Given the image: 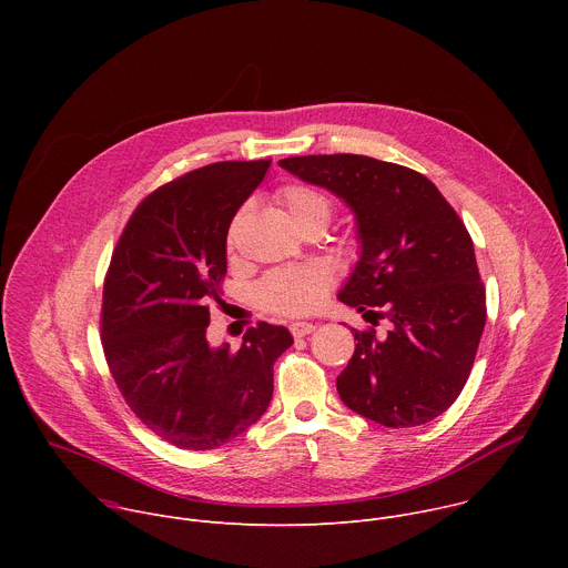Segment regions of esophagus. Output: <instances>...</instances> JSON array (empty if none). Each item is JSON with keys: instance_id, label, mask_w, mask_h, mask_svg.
I'll return each mask as SVG.
<instances>
[{"instance_id": "esophagus-1", "label": "esophagus", "mask_w": 568, "mask_h": 568, "mask_svg": "<svg viewBox=\"0 0 568 568\" xmlns=\"http://www.w3.org/2000/svg\"><path fill=\"white\" fill-rule=\"evenodd\" d=\"M314 323H310V321H294L292 326H290V331H292V335L294 337H305V335H312L314 333Z\"/></svg>"}]
</instances>
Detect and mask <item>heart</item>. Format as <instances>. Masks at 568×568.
Masks as SVG:
<instances>
[{
	"instance_id": "b5f03b06",
	"label": "heart",
	"mask_w": 568,
	"mask_h": 568,
	"mask_svg": "<svg viewBox=\"0 0 568 568\" xmlns=\"http://www.w3.org/2000/svg\"><path fill=\"white\" fill-rule=\"evenodd\" d=\"M278 200L287 209L292 222L298 226L310 220L331 222L333 204L331 200L316 189L292 184L285 186L278 193ZM331 287L328 274L316 265H303V267H290L272 272L261 285H258V301L278 314H303L314 310L323 296H326Z\"/></svg>"
}]
</instances>
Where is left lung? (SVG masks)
I'll use <instances>...</instances> for the list:
<instances>
[{"label": "left lung", "mask_w": 568, "mask_h": 568, "mask_svg": "<svg viewBox=\"0 0 568 568\" xmlns=\"http://www.w3.org/2000/svg\"><path fill=\"white\" fill-rule=\"evenodd\" d=\"M278 166L339 197L355 217L359 258L337 298L388 333L353 331L342 402L393 429L445 414L460 395L485 326L471 237L420 173L364 154H307ZM373 323V321H371Z\"/></svg>", "instance_id": "8db88e82"}]
</instances>
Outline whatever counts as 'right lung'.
<instances>
[{
  "instance_id": "right-lung-1",
  "label": "right lung",
  "mask_w": 568,
  "mask_h": 568,
  "mask_svg": "<svg viewBox=\"0 0 568 568\" xmlns=\"http://www.w3.org/2000/svg\"><path fill=\"white\" fill-rule=\"evenodd\" d=\"M272 161H220L150 193L114 250L103 290V351L134 416L180 449H215L267 412L274 362L294 344L258 323L237 351L206 339L226 272V233Z\"/></svg>"
}]
</instances>
